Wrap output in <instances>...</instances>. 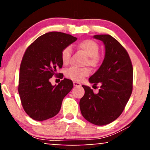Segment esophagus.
<instances>
[{
	"label": "esophagus",
	"instance_id": "1",
	"mask_svg": "<svg viewBox=\"0 0 150 150\" xmlns=\"http://www.w3.org/2000/svg\"><path fill=\"white\" fill-rule=\"evenodd\" d=\"M73 84H74V85L76 86V87H79V86L81 85V83H79V82H76V81H74Z\"/></svg>",
	"mask_w": 150,
	"mask_h": 150
}]
</instances>
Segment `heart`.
<instances>
[{
  "label": "heart",
  "instance_id": "b5f03b06",
  "mask_svg": "<svg viewBox=\"0 0 150 150\" xmlns=\"http://www.w3.org/2000/svg\"><path fill=\"white\" fill-rule=\"evenodd\" d=\"M78 48L83 51L87 56L85 64H89L93 67L99 66L102 62V57L99 54L100 47L98 43L92 40H85L77 44ZM71 55L70 46H66L61 53V58L64 65L68 64ZM90 74V69L88 67H70L65 70V76L75 81H81Z\"/></svg>",
  "mask_w": 150,
  "mask_h": 150
}]
</instances>
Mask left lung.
<instances>
[{
    "label": "left lung",
    "mask_w": 150,
    "mask_h": 150,
    "mask_svg": "<svg viewBox=\"0 0 150 150\" xmlns=\"http://www.w3.org/2000/svg\"><path fill=\"white\" fill-rule=\"evenodd\" d=\"M94 38L104 42L106 52L101 66L89 81L102 85L98 93L83 85L85 95L80 100V108L86 120L104 126L124 111L132 91L133 67L128 52L117 40L110 35H97Z\"/></svg>",
    "instance_id": "8db88e82"
}]
</instances>
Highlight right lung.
Segmentation results:
<instances>
[{"instance_id": "1", "label": "right lung", "mask_w": 150, "mask_h": 150, "mask_svg": "<svg viewBox=\"0 0 150 150\" xmlns=\"http://www.w3.org/2000/svg\"><path fill=\"white\" fill-rule=\"evenodd\" d=\"M77 40L61 32H50L36 39L26 48L20 68L18 91L26 114L36 121H44L56 115L65 96L73 88L71 80L63 79L52 86L49 79L63 66L61 53L65 47Z\"/></svg>"}]
</instances>
